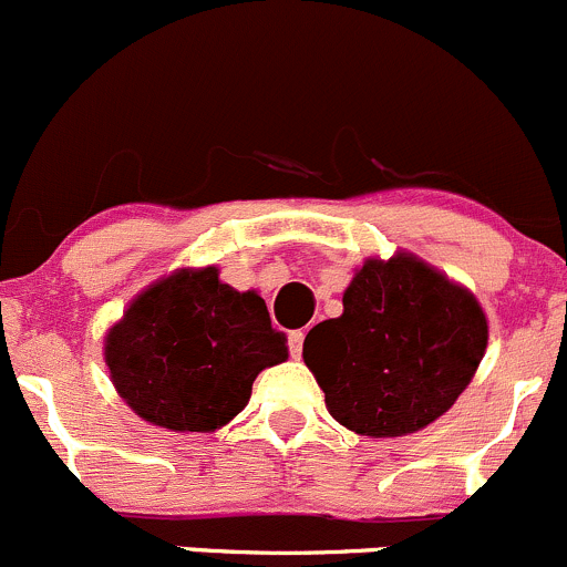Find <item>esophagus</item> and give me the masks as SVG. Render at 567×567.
<instances>
[{
  "mask_svg": "<svg viewBox=\"0 0 567 567\" xmlns=\"http://www.w3.org/2000/svg\"><path fill=\"white\" fill-rule=\"evenodd\" d=\"M288 344H290V355H293V359H299L301 350H303V331H290Z\"/></svg>",
  "mask_w": 567,
  "mask_h": 567,
  "instance_id": "obj_1",
  "label": "esophagus"
}]
</instances>
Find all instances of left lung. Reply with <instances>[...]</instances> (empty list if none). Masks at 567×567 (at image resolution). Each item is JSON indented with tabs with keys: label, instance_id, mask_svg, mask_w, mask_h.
Here are the masks:
<instances>
[{
	"label": "left lung",
	"instance_id": "1",
	"mask_svg": "<svg viewBox=\"0 0 567 567\" xmlns=\"http://www.w3.org/2000/svg\"><path fill=\"white\" fill-rule=\"evenodd\" d=\"M342 307L307 333L303 363L329 413L355 434L421 432L454 408L486 353L478 299L404 249L363 260Z\"/></svg>",
	"mask_w": 567,
	"mask_h": 567
}]
</instances>
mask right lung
Returning <instances> with one entry per match:
<instances>
[{"label":"right lung","mask_w":567,"mask_h":567,"mask_svg":"<svg viewBox=\"0 0 567 567\" xmlns=\"http://www.w3.org/2000/svg\"><path fill=\"white\" fill-rule=\"evenodd\" d=\"M105 367L135 415L171 432H217L249 402L260 372L288 359L255 290L217 266L176 268L141 290L105 333Z\"/></svg>","instance_id":"right-lung-1"}]
</instances>
